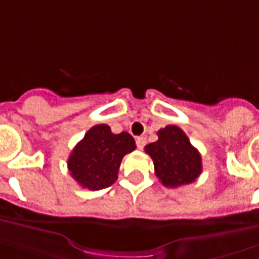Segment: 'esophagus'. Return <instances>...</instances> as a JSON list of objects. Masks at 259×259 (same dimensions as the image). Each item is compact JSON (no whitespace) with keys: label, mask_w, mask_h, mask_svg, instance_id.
I'll return each instance as SVG.
<instances>
[{"label":"esophagus","mask_w":259,"mask_h":259,"mask_svg":"<svg viewBox=\"0 0 259 259\" xmlns=\"http://www.w3.org/2000/svg\"><path fill=\"white\" fill-rule=\"evenodd\" d=\"M145 145H146V139H145V138H143V137L137 138L138 149H143V148H145Z\"/></svg>","instance_id":"34e87169"}]
</instances>
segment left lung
<instances>
[{
  "mask_svg": "<svg viewBox=\"0 0 259 259\" xmlns=\"http://www.w3.org/2000/svg\"><path fill=\"white\" fill-rule=\"evenodd\" d=\"M156 142L145 146L152 157L154 172L167 188L194 182L201 174V156L189 138L177 125H167L157 132Z\"/></svg>",
  "mask_w": 259,
  "mask_h": 259,
  "instance_id": "left-lung-1",
  "label": "left lung"
}]
</instances>
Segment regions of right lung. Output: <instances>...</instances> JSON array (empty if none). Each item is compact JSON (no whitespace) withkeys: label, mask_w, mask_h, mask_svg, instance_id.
<instances>
[{"label":"right lung","mask_w":259,"mask_h":259,"mask_svg":"<svg viewBox=\"0 0 259 259\" xmlns=\"http://www.w3.org/2000/svg\"><path fill=\"white\" fill-rule=\"evenodd\" d=\"M135 148V141L128 132L113 134L106 124L94 125L70 153V175L90 190L109 188L117 181L122 157Z\"/></svg>","instance_id":"right-lung-1"}]
</instances>
